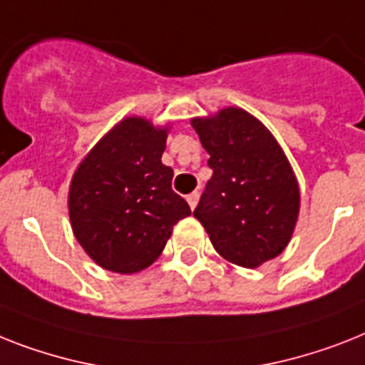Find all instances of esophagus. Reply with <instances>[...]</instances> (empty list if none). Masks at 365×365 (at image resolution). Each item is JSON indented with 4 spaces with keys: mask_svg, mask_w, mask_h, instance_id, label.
Instances as JSON below:
<instances>
[{
    "mask_svg": "<svg viewBox=\"0 0 365 365\" xmlns=\"http://www.w3.org/2000/svg\"><path fill=\"white\" fill-rule=\"evenodd\" d=\"M198 198H200V195H198L197 191H195V192H191V195H187V202H189V206H191V210H195V208H197V204H198Z\"/></svg>",
    "mask_w": 365,
    "mask_h": 365,
    "instance_id": "34e87169",
    "label": "esophagus"
}]
</instances>
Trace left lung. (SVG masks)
<instances>
[{"mask_svg": "<svg viewBox=\"0 0 365 365\" xmlns=\"http://www.w3.org/2000/svg\"><path fill=\"white\" fill-rule=\"evenodd\" d=\"M213 170L192 215L213 250L242 268L285 251L300 213V185L268 127L238 106L192 118Z\"/></svg>", "mask_w": 365, "mask_h": 365, "instance_id": "1", "label": "left lung"}]
</instances>
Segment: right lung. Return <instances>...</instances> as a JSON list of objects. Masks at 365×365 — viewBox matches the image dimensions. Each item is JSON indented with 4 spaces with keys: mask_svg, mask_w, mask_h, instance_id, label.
I'll list each match as a JSON object with an SVG mask.
<instances>
[{
    "mask_svg": "<svg viewBox=\"0 0 365 365\" xmlns=\"http://www.w3.org/2000/svg\"><path fill=\"white\" fill-rule=\"evenodd\" d=\"M168 125L129 115L118 121L76 167L67 208L76 242L101 268L136 274L152 266L174 225L191 215L163 165Z\"/></svg>",
    "mask_w": 365,
    "mask_h": 365,
    "instance_id": "add662e5",
    "label": "right lung"
}]
</instances>
